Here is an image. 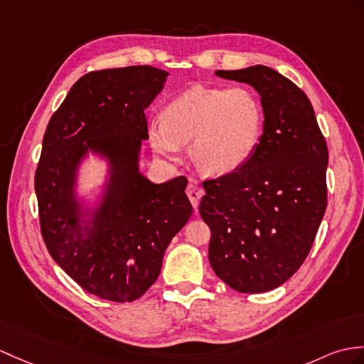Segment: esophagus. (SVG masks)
Here are the masks:
<instances>
[{"label": "esophagus", "mask_w": 364, "mask_h": 364, "mask_svg": "<svg viewBox=\"0 0 364 364\" xmlns=\"http://www.w3.org/2000/svg\"><path fill=\"white\" fill-rule=\"evenodd\" d=\"M186 193H188V197H189V200L192 203V206L197 209L198 205H200V200L203 197V193H205V192H203V189L200 188V186L189 184L188 189H186Z\"/></svg>", "instance_id": "esophagus-1"}]
</instances>
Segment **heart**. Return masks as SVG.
Returning a JSON list of instances; mask_svg holds the SVG:
<instances>
[{
	"mask_svg": "<svg viewBox=\"0 0 364 364\" xmlns=\"http://www.w3.org/2000/svg\"><path fill=\"white\" fill-rule=\"evenodd\" d=\"M161 121H150L147 138L156 155L178 163L184 144L203 173L237 171L257 150L264 133L260 100L245 87L193 85L163 109Z\"/></svg>",
	"mask_w": 364,
	"mask_h": 364,
	"instance_id": "b5f03b06",
	"label": "heart"
}]
</instances>
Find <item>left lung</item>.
Listing matches in <instances>:
<instances>
[{"mask_svg":"<svg viewBox=\"0 0 364 364\" xmlns=\"http://www.w3.org/2000/svg\"><path fill=\"white\" fill-rule=\"evenodd\" d=\"M260 96L264 133L237 171L203 183L214 273L242 293L282 285L306 260L327 206L328 151L309 97L264 65L215 71Z\"/></svg>","mask_w":364,"mask_h":364,"instance_id":"left-lung-1","label":"left lung"}]
</instances>
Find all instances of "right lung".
Segmentation results:
<instances>
[{"mask_svg": "<svg viewBox=\"0 0 364 364\" xmlns=\"http://www.w3.org/2000/svg\"><path fill=\"white\" fill-rule=\"evenodd\" d=\"M167 75L147 65L88 73L46 127L36 171L41 235L63 272L102 299L141 298L192 215L184 176L155 184L139 168L146 109ZM90 154L107 164L95 200L78 193Z\"/></svg>", "mask_w": 364, "mask_h": 364, "instance_id": "right-lung-1", "label": "right lung"}]
</instances>
